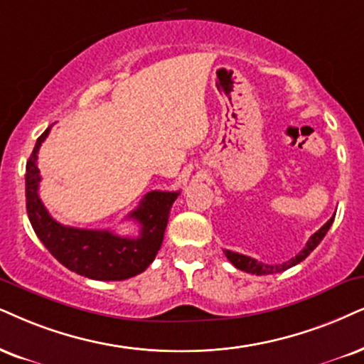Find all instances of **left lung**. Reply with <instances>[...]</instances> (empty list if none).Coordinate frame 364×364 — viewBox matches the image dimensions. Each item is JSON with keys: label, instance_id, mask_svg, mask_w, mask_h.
I'll use <instances>...</instances> for the list:
<instances>
[{"label": "left lung", "instance_id": "1", "mask_svg": "<svg viewBox=\"0 0 364 364\" xmlns=\"http://www.w3.org/2000/svg\"><path fill=\"white\" fill-rule=\"evenodd\" d=\"M334 222V215L331 216V218L326 222L323 227H321L314 235H311L309 240H307L306 247L302 248L301 252L296 257H292L291 260L284 262V264H277V265H269V264H264V262H259L255 259H252V257H247V255H242V254H237V252H230V250H223L225 255H227V259L232 262L233 265L237 267V269L243 270V272H248V274H255V275H267V274H277V272H284V270L291 269V267L301 264L302 260L306 259L307 255L311 254L314 248L319 245L321 240L326 237V233H328V230L331 225Z\"/></svg>", "mask_w": 364, "mask_h": 364}]
</instances>
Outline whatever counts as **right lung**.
<instances>
[{
  "label": "right lung",
  "instance_id": "obj_1",
  "mask_svg": "<svg viewBox=\"0 0 364 364\" xmlns=\"http://www.w3.org/2000/svg\"><path fill=\"white\" fill-rule=\"evenodd\" d=\"M47 131L36 139L26 163V211L36 237L48 252L72 272L94 280H124L144 272L161 248L169 210L179 191H151L127 218L139 223V237H119L110 230H85L65 227L52 218L38 196L40 169L36 164Z\"/></svg>",
  "mask_w": 364,
  "mask_h": 364
}]
</instances>
